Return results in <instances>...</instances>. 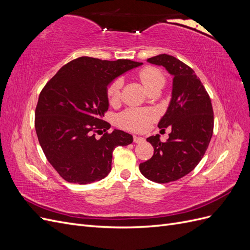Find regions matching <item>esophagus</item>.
<instances>
[{"instance_id": "obj_1", "label": "esophagus", "mask_w": 250, "mask_h": 250, "mask_svg": "<svg viewBox=\"0 0 250 250\" xmlns=\"http://www.w3.org/2000/svg\"><path fill=\"white\" fill-rule=\"evenodd\" d=\"M144 141H145V139L142 138V137H138V135H134V137H133V142L137 143V144L143 143Z\"/></svg>"}]
</instances>
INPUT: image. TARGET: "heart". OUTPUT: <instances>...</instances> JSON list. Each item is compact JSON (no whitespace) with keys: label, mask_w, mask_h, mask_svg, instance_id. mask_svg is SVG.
<instances>
[{"label":"heart","mask_w":250,"mask_h":250,"mask_svg":"<svg viewBox=\"0 0 250 250\" xmlns=\"http://www.w3.org/2000/svg\"><path fill=\"white\" fill-rule=\"evenodd\" d=\"M139 78L144 87L149 89L153 87H163L165 77L160 70L152 66L144 67L139 72ZM123 82L121 79L113 81L107 88V99L110 104H116L121 97V88ZM155 119V112L150 109L130 108L124 111L119 117V123L126 129L137 132H143L148 129L150 123Z\"/></svg>","instance_id":"1"}]
</instances>
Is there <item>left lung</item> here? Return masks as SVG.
I'll use <instances>...</instances> for the list:
<instances>
[{"mask_svg": "<svg viewBox=\"0 0 250 250\" xmlns=\"http://www.w3.org/2000/svg\"><path fill=\"white\" fill-rule=\"evenodd\" d=\"M147 62L164 66L173 77L169 106L157 125L172 131L165 143L158 134L147 139L154 153L140 164V171L151 181L166 184L184 177L199 164L213 135L214 112L208 94L190 66L168 54Z\"/></svg>", "mask_w": 250, "mask_h": 250, "instance_id": "left-lung-1", "label": "left lung"}]
</instances>
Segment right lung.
Here are the masks:
<instances>
[{"label": "right lung", "instance_id": "add662e5", "mask_svg": "<svg viewBox=\"0 0 250 250\" xmlns=\"http://www.w3.org/2000/svg\"><path fill=\"white\" fill-rule=\"evenodd\" d=\"M129 59L115 62L79 57L60 69L44 87L35 109V130L49 163L60 176L86 185L106 177L112 152L133 142L132 135L108 129L102 118L109 102L107 88L121 75L142 65Z\"/></svg>", "mask_w": 250, "mask_h": 250}]
</instances>
